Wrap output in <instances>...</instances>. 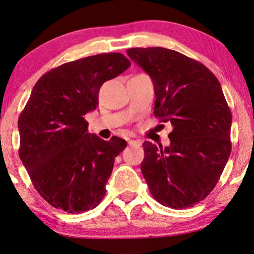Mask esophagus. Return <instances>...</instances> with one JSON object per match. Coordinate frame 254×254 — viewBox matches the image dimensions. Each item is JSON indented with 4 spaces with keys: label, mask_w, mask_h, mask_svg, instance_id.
Here are the masks:
<instances>
[{
    "label": "esophagus",
    "mask_w": 254,
    "mask_h": 254,
    "mask_svg": "<svg viewBox=\"0 0 254 254\" xmlns=\"http://www.w3.org/2000/svg\"><path fill=\"white\" fill-rule=\"evenodd\" d=\"M128 145L129 146H140L141 143L139 140H134V139H128Z\"/></svg>",
    "instance_id": "obj_1"
}]
</instances>
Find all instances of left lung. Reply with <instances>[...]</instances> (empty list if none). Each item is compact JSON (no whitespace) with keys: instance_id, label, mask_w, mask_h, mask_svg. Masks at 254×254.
<instances>
[{"instance_id":"left-lung-1","label":"left lung","mask_w":254,"mask_h":254,"mask_svg":"<svg viewBox=\"0 0 254 254\" xmlns=\"http://www.w3.org/2000/svg\"><path fill=\"white\" fill-rule=\"evenodd\" d=\"M152 78L154 115L171 122L170 146L143 144L140 170L158 203L185 208L214 189L231 154L232 114L219 80L201 62L170 49H128Z\"/></svg>"}]
</instances>
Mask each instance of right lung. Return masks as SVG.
Instances as JSON below:
<instances>
[{
  "label": "right lung",
  "mask_w": 254,
  "mask_h": 254,
  "mask_svg": "<svg viewBox=\"0 0 254 254\" xmlns=\"http://www.w3.org/2000/svg\"><path fill=\"white\" fill-rule=\"evenodd\" d=\"M122 53H102L61 64L40 78L17 127L19 155L39 194L53 207L81 213L98 206L116 156L126 140L88 132L102 83L127 70Z\"/></svg>",
  "instance_id": "add662e5"
}]
</instances>
